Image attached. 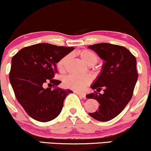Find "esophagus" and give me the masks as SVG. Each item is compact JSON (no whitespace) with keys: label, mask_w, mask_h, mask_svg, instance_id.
I'll return each mask as SVG.
<instances>
[{"label":"esophagus","mask_w":151,"mask_h":151,"mask_svg":"<svg viewBox=\"0 0 151 151\" xmlns=\"http://www.w3.org/2000/svg\"><path fill=\"white\" fill-rule=\"evenodd\" d=\"M75 93H77V94L79 95V96H80L81 97L86 99V94L84 93H81V92H79V91H75Z\"/></svg>","instance_id":"34e87169"}]
</instances>
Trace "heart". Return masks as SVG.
Wrapping results in <instances>:
<instances>
[{
	"label": "heart",
	"mask_w": 151,
	"mask_h": 151,
	"mask_svg": "<svg viewBox=\"0 0 151 151\" xmlns=\"http://www.w3.org/2000/svg\"><path fill=\"white\" fill-rule=\"evenodd\" d=\"M82 61L89 66L94 65L99 60L96 53L89 50H82L78 52ZM70 59V55H67L62 58L57 63V68L60 73H65L67 65ZM91 81V77L89 75H70L67 76L64 79V85L70 89L81 91Z\"/></svg>",
	"instance_id": "obj_1"
}]
</instances>
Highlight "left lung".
I'll return each instance as SVG.
<instances>
[{
	"label": "left lung",
	"instance_id": "left-lung-1",
	"mask_svg": "<svg viewBox=\"0 0 151 151\" xmlns=\"http://www.w3.org/2000/svg\"><path fill=\"white\" fill-rule=\"evenodd\" d=\"M99 56L104 60L102 70L91 85L93 93L87 94V99L99 102V109L89 113L100 121H108L117 116L132 98L138 79L136 59L125 47L109 43H98L89 45ZM102 88L104 93H99Z\"/></svg>",
	"mask_w": 151,
	"mask_h": 151
}]
</instances>
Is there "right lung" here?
Masks as SVG:
<instances>
[{
	"label": "right lung",
	"instance_id": "add662e5",
	"mask_svg": "<svg viewBox=\"0 0 151 151\" xmlns=\"http://www.w3.org/2000/svg\"><path fill=\"white\" fill-rule=\"evenodd\" d=\"M73 50L39 43L22 48L12 58L10 82L18 101L35 120L47 122L55 119L66 96L72 92L58 87L61 81L54 77L56 64Z\"/></svg>",
	"mask_w": 151,
	"mask_h": 151
}]
</instances>
